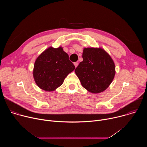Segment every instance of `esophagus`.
<instances>
[{"mask_svg":"<svg viewBox=\"0 0 147 147\" xmlns=\"http://www.w3.org/2000/svg\"><path fill=\"white\" fill-rule=\"evenodd\" d=\"M74 65L75 67H77V66H78V62H74Z\"/></svg>","mask_w":147,"mask_h":147,"instance_id":"1","label":"esophagus"}]
</instances>
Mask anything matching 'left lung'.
<instances>
[{"instance_id": "1", "label": "left lung", "mask_w": 147, "mask_h": 147, "mask_svg": "<svg viewBox=\"0 0 147 147\" xmlns=\"http://www.w3.org/2000/svg\"><path fill=\"white\" fill-rule=\"evenodd\" d=\"M83 61L75 70L82 86L91 93L105 90L115 75V65L110 55L102 48H84Z\"/></svg>"}]
</instances>
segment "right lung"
Returning <instances> with one entry per match:
<instances>
[{
	"instance_id": "add662e5",
	"label": "right lung",
	"mask_w": 147,
	"mask_h": 147,
	"mask_svg": "<svg viewBox=\"0 0 147 147\" xmlns=\"http://www.w3.org/2000/svg\"><path fill=\"white\" fill-rule=\"evenodd\" d=\"M75 69L69 55L61 47H50L36 59L33 76L36 85L47 91H55Z\"/></svg>"
}]
</instances>
